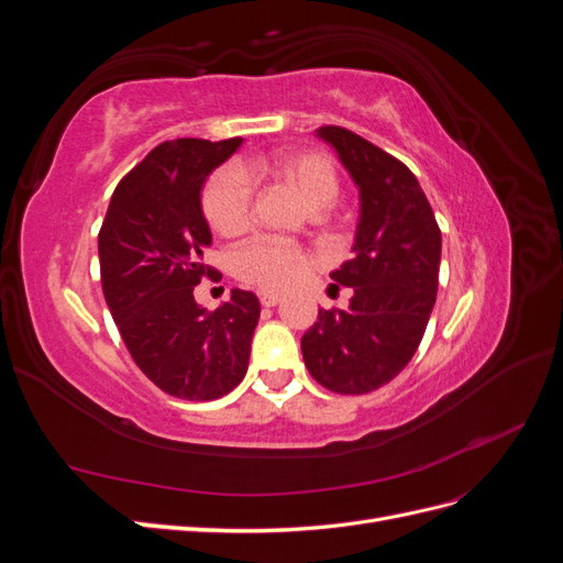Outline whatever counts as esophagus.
I'll use <instances>...</instances> for the list:
<instances>
[{
	"label": "esophagus",
	"instance_id": "1",
	"mask_svg": "<svg viewBox=\"0 0 563 563\" xmlns=\"http://www.w3.org/2000/svg\"><path fill=\"white\" fill-rule=\"evenodd\" d=\"M258 298H261V305H265V308H275V305L282 302V296L272 294V291H261Z\"/></svg>",
	"mask_w": 563,
	"mask_h": 563
}]
</instances>
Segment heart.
I'll return each instance as SVG.
<instances>
[{
  "label": "heart",
  "mask_w": 563,
  "mask_h": 563,
  "mask_svg": "<svg viewBox=\"0 0 563 563\" xmlns=\"http://www.w3.org/2000/svg\"><path fill=\"white\" fill-rule=\"evenodd\" d=\"M258 178L282 180L312 213L331 207L340 190L335 166L319 152H282L242 162L236 168H220L201 192V211L213 232L234 236L246 230L251 216V187L246 180ZM232 263L236 277L269 291H284L308 267V258L298 246L269 236H255L242 244L234 251Z\"/></svg>",
  "instance_id": "obj_1"
}]
</instances>
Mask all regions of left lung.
<instances>
[{
	"label": "left lung",
	"mask_w": 563,
	"mask_h": 563,
	"mask_svg": "<svg viewBox=\"0 0 563 563\" xmlns=\"http://www.w3.org/2000/svg\"><path fill=\"white\" fill-rule=\"evenodd\" d=\"M360 187L352 258L331 272L352 288L347 310H319L300 347L312 378L338 395H366L411 362L439 284L441 232L418 178L347 129L321 126Z\"/></svg>",
	"instance_id": "8db88e82"
}]
</instances>
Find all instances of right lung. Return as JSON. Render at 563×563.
Returning <instances> with one entry per match:
<instances>
[{
	"instance_id": "add662e5",
	"label": "right lung",
	"mask_w": 563,
	"mask_h": 563,
	"mask_svg": "<svg viewBox=\"0 0 563 563\" xmlns=\"http://www.w3.org/2000/svg\"><path fill=\"white\" fill-rule=\"evenodd\" d=\"M242 139H178L157 145L122 178L98 234L100 279L119 333L145 376L166 395L211 401L242 383L261 302L232 288L213 312L195 286L213 269L201 187Z\"/></svg>"
}]
</instances>
